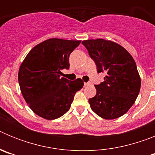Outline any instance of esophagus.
<instances>
[{"label":"esophagus","mask_w":155,"mask_h":155,"mask_svg":"<svg viewBox=\"0 0 155 155\" xmlns=\"http://www.w3.org/2000/svg\"><path fill=\"white\" fill-rule=\"evenodd\" d=\"M84 86H87V85H90L91 84V83L90 82H84Z\"/></svg>","instance_id":"34e87169"}]
</instances>
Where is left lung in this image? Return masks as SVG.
I'll return each instance as SVG.
<instances>
[{"mask_svg":"<svg viewBox=\"0 0 155 155\" xmlns=\"http://www.w3.org/2000/svg\"><path fill=\"white\" fill-rule=\"evenodd\" d=\"M94 61L98 73L106 74L104 81L94 85L96 94L88 99L91 109L102 118L114 120L134 105L140 89L136 63L125 48L102 39L82 42Z\"/></svg>","mask_w":155,"mask_h":155,"instance_id":"1","label":"left lung"}]
</instances>
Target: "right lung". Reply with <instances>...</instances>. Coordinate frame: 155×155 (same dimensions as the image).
Wrapping results in <instances>:
<instances>
[{"label":"right lung","mask_w":155,"mask_h":155,"mask_svg":"<svg viewBox=\"0 0 155 155\" xmlns=\"http://www.w3.org/2000/svg\"><path fill=\"white\" fill-rule=\"evenodd\" d=\"M79 40L49 39L30 50L18 71L21 94L30 109L46 120H55L71 108L75 93L84 86L81 78H61L69 69V57Z\"/></svg>","instance_id":"right-lung-1"}]
</instances>
